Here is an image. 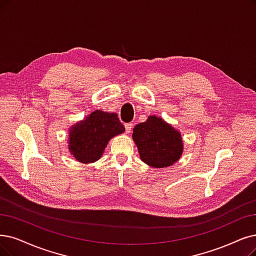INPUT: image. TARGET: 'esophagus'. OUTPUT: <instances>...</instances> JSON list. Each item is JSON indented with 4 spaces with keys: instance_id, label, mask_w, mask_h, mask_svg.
Wrapping results in <instances>:
<instances>
[{
    "instance_id": "obj_1",
    "label": "esophagus",
    "mask_w": 256,
    "mask_h": 256,
    "mask_svg": "<svg viewBox=\"0 0 256 256\" xmlns=\"http://www.w3.org/2000/svg\"><path fill=\"white\" fill-rule=\"evenodd\" d=\"M125 129L127 134H130V131L132 129V124H125Z\"/></svg>"
}]
</instances>
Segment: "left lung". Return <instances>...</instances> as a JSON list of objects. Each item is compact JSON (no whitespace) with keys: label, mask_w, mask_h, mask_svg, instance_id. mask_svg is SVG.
Wrapping results in <instances>:
<instances>
[{"label":"left lung","mask_w":256,"mask_h":256,"mask_svg":"<svg viewBox=\"0 0 256 256\" xmlns=\"http://www.w3.org/2000/svg\"><path fill=\"white\" fill-rule=\"evenodd\" d=\"M140 160L153 168H165L176 162L184 151L180 132L156 116H149L132 134Z\"/></svg>","instance_id":"1"}]
</instances>
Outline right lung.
Segmentation results:
<instances>
[{"instance_id":"1","label":"right lung","mask_w":256,"mask_h":256,"mask_svg":"<svg viewBox=\"0 0 256 256\" xmlns=\"http://www.w3.org/2000/svg\"><path fill=\"white\" fill-rule=\"evenodd\" d=\"M125 131L118 114L100 109L69 129V152L82 164L94 162L103 156L108 142Z\"/></svg>"}]
</instances>
